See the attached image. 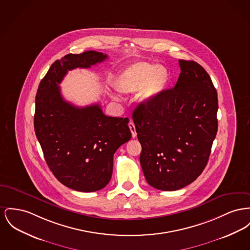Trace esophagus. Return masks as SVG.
I'll return each instance as SVG.
<instances>
[{
    "label": "esophagus",
    "instance_id": "obj_1",
    "mask_svg": "<svg viewBox=\"0 0 250 250\" xmlns=\"http://www.w3.org/2000/svg\"><path fill=\"white\" fill-rule=\"evenodd\" d=\"M128 126H129V128H130V131H131V134H132L133 138H135V137L137 136V133H136L135 125H134V123H133L132 121H130V122H129V124H128Z\"/></svg>",
    "mask_w": 250,
    "mask_h": 250
}]
</instances>
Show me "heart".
<instances>
[{"label":"heart","instance_id":"b5f03b06","mask_svg":"<svg viewBox=\"0 0 250 250\" xmlns=\"http://www.w3.org/2000/svg\"><path fill=\"white\" fill-rule=\"evenodd\" d=\"M170 72L150 62H136L123 70L113 80V88L122 94L140 90L139 101L144 104L153 102L162 94L170 83Z\"/></svg>","mask_w":250,"mask_h":250}]
</instances>
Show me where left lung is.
Masks as SVG:
<instances>
[{
	"mask_svg": "<svg viewBox=\"0 0 250 250\" xmlns=\"http://www.w3.org/2000/svg\"><path fill=\"white\" fill-rule=\"evenodd\" d=\"M178 62L176 86L132 114L144 175L162 191L179 190L201 175L218 128L217 91L209 75L195 61Z\"/></svg>",
	"mask_w": 250,
	"mask_h": 250,
	"instance_id": "8db88e82",
	"label": "left lung"
}]
</instances>
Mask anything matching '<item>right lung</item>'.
<instances>
[{
    "label": "right lung",
    "instance_id": "add662e5",
    "mask_svg": "<svg viewBox=\"0 0 250 250\" xmlns=\"http://www.w3.org/2000/svg\"><path fill=\"white\" fill-rule=\"evenodd\" d=\"M106 59L96 51L66 55L52 64L36 95L34 127L46 163L59 182L74 191L105 187L114 153L131 138L128 118L105 116L99 104L75 106L61 95L59 85L68 71Z\"/></svg>",
    "mask_w": 250,
    "mask_h": 250
}]
</instances>
